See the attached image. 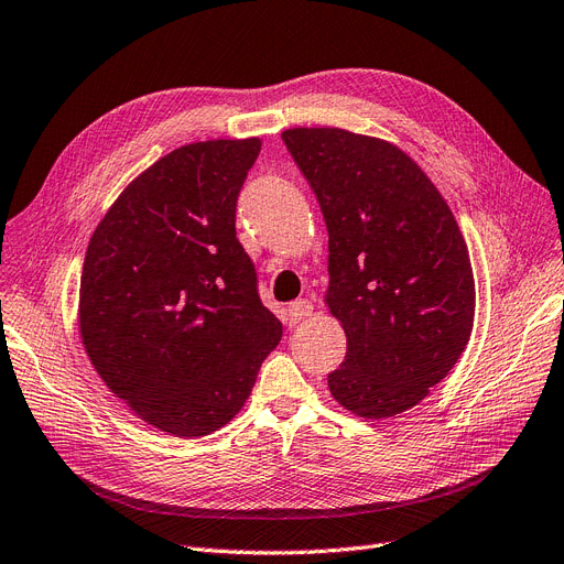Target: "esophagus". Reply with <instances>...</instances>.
Masks as SVG:
<instances>
[{
	"label": "esophagus",
	"instance_id": "34e87169",
	"mask_svg": "<svg viewBox=\"0 0 564 564\" xmlns=\"http://www.w3.org/2000/svg\"><path fill=\"white\" fill-rule=\"evenodd\" d=\"M311 314H314V304H311L308 300H295L293 304H288V308H285V323L295 325V323L304 321Z\"/></svg>",
	"mask_w": 564,
	"mask_h": 564
}]
</instances>
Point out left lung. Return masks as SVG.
<instances>
[{
    "mask_svg": "<svg viewBox=\"0 0 564 564\" xmlns=\"http://www.w3.org/2000/svg\"><path fill=\"white\" fill-rule=\"evenodd\" d=\"M329 235L325 304L346 332L332 398L360 419L419 404L460 360L476 288L442 193L398 145L339 128L281 134Z\"/></svg>",
    "mask_w": 564,
    "mask_h": 564,
    "instance_id": "8db88e82",
    "label": "left lung"
}]
</instances>
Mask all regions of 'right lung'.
Segmentation results:
<instances>
[{
	"label": "right lung",
	"instance_id": "right-lung-1",
	"mask_svg": "<svg viewBox=\"0 0 564 564\" xmlns=\"http://www.w3.org/2000/svg\"><path fill=\"white\" fill-rule=\"evenodd\" d=\"M262 141L181 145L141 172L90 237L78 327L109 390L143 423L212 434L246 404L283 325L237 239V197Z\"/></svg>",
	"mask_w": 564,
	"mask_h": 564
}]
</instances>
